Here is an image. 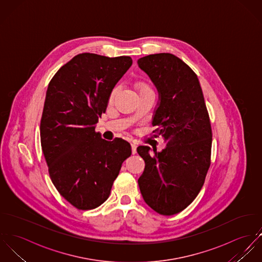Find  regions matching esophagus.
<instances>
[{"instance_id":"obj_1","label":"esophagus","mask_w":262,"mask_h":262,"mask_svg":"<svg viewBox=\"0 0 262 262\" xmlns=\"http://www.w3.org/2000/svg\"><path fill=\"white\" fill-rule=\"evenodd\" d=\"M130 146H132V153L136 154L137 153V145L135 143H132Z\"/></svg>"}]
</instances>
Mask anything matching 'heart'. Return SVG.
I'll return each mask as SVG.
<instances>
[{
    "instance_id": "heart-1",
    "label": "heart",
    "mask_w": 262,
    "mask_h": 262,
    "mask_svg": "<svg viewBox=\"0 0 262 262\" xmlns=\"http://www.w3.org/2000/svg\"><path fill=\"white\" fill-rule=\"evenodd\" d=\"M135 87H136L137 91L139 92V95L143 94V93L154 92L152 87H151V85L147 81H138V82H136ZM117 94H118V88L117 87L112 88V90L110 91V93L108 95V98H107V103H108V105H112L114 103Z\"/></svg>"
}]
</instances>
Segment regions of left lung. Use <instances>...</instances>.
<instances>
[{"label": "left lung", "instance_id": "left-lung-1", "mask_svg": "<svg viewBox=\"0 0 262 262\" xmlns=\"http://www.w3.org/2000/svg\"><path fill=\"white\" fill-rule=\"evenodd\" d=\"M138 63L159 92L153 134L166 143L161 152L138 147L145 161L139 187L151 209L172 215L186 209L205 183L212 136L209 112L198 76L179 57L156 53L139 58Z\"/></svg>", "mask_w": 262, "mask_h": 262}]
</instances>
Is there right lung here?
Masks as SVG:
<instances>
[{"instance_id": "add662e5", "label": "right lung", "mask_w": 262, "mask_h": 262, "mask_svg": "<svg viewBox=\"0 0 262 262\" xmlns=\"http://www.w3.org/2000/svg\"><path fill=\"white\" fill-rule=\"evenodd\" d=\"M130 56L80 53L53 76L40 121L41 149L53 185L78 209L101 206L108 199L130 145L108 142L95 132L107 98L130 68Z\"/></svg>"}]
</instances>
